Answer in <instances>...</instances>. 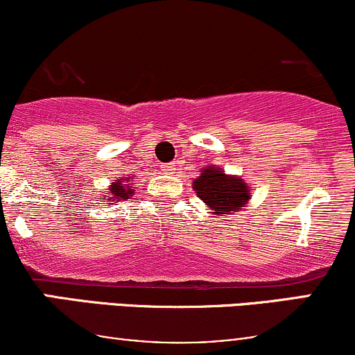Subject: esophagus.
Masks as SVG:
<instances>
[{"instance_id": "obj_1", "label": "esophagus", "mask_w": 355, "mask_h": 355, "mask_svg": "<svg viewBox=\"0 0 355 355\" xmlns=\"http://www.w3.org/2000/svg\"><path fill=\"white\" fill-rule=\"evenodd\" d=\"M162 168H164V172H168V173H172L173 172V164H166V165H164L162 166Z\"/></svg>"}]
</instances>
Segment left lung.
I'll return each mask as SVG.
<instances>
[{
    "mask_svg": "<svg viewBox=\"0 0 355 355\" xmlns=\"http://www.w3.org/2000/svg\"><path fill=\"white\" fill-rule=\"evenodd\" d=\"M193 190L214 215H232L250 200V189L242 178L211 165L200 170V177L193 180Z\"/></svg>",
    "mask_w": 355,
    "mask_h": 355,
    "instance_id": "left-lung-1",
    "label": "left lung"
}]
</instances>
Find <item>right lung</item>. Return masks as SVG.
I'll return each mask as SVG.
<instances>
[{"label":"right lung","instance_id":"1","mask_svg":"<svg viewBox=\"0 0 355 355\" xmlns=\"http://www.w3.org/2000/svg\"><path fill=\"white\" fill-rule=\"evenodd\" d=\"M132 178H118L110 185L108 193L103 197V202H120L128 198L133 193V189L130 187Z\"/></svg>","mask_w":355,"mask_h":355}]
</instances>
